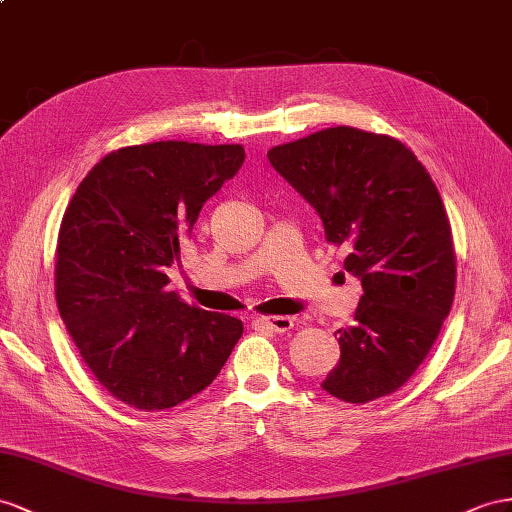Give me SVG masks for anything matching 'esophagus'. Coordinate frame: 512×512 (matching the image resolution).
I'll use <instances>...</instances> for the list:
<instances>
[{
    "mask_svg": "<svg viewBox=\"0 0 512 512\" xmlns=\"http://www.w3.org/2000/svg\"><path fill=\"white\" fill-rule=\"evenodd\" d=\"M257 322H261L266 329H270L274 333H285L294 326V320L290 316H268V318H259Z\"/></svg>",
    "mask_w": 512,
    "mask_h": 512,
    "instance_id": "obj_1",
    "label": "esophagus"
}]
</instances>
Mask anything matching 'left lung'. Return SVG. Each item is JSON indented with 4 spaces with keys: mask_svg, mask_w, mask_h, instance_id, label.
<instances>
[{
    "mask_svg": "<svg viewBox=\"0 0 512 512\" xmlns=\"http://www.w3.org/2000/svg\"><path fill=\"white\" fill-rule=\"evenodd\" d=\"M268 160L316 209L326 242L346 248L344 268L363 287L322 389L352 404L389 396L428 357L454 300L452 229L435 181L400 140L346 125L272 147Z\"/></svg>",
    "mask_w": 512,
    "mask_h": 512,
    "instance_id": "left-lung-1",
    "label": "left lung"
}]
</instances>
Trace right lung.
<instances>
[{
    "label": "right lung",
    "mask_w": 512,
    "mask_h": 512,
    "mask_svg": "<svg viewBox=\"0 0 512 512\" xmlns=\"http://www.w3.org/2000/svg\"><path fill=\"white\" fill-rule=\"evenodd\" d=\"M242 144L162 140L112 151L77 186L56 248V300L88 370L140 411L212 385L242 320L168 292L166 268L203 203L244 164Z\"/></svg>",
    "instance_id": "obj_1"
}]
</instances>
